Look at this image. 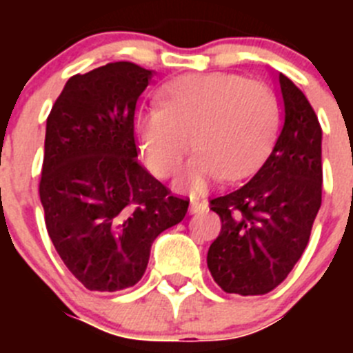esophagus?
Listing matches in <instances>:
<instances>
[{
  "mask_svg": "<svg viewBox=\"0 0 353 353\" xmlns=\"http://www.w3.org/2000/svg\"><path fill=\"white\" fill-rule=\"evenodd\" d=\"M205 208H207V201H203V199L196 198V196H191V214H198V212H203Z\"/></svg>",
  "mask_w": 353,
  "mask_h": 353,
  "instance_id": "1",
  "label": "esophagus"
}]
</instances>
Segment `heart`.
I'll return each instance as SVG.
<instances>
[{
	"mask_svg": "<svg viewBox=\"0 0 353 353\" xmlns=\"http://www.w3.org/2000/svg\"><path fill=\"white\" fill-rule=\"evenodd\" d=\"M279 102L267 84L235 74H189L176 77L161 104L139 117V134L150 168L170 176L194 145L199 152L183 182L205 189L226 176L244 179L267 159L279 129Z\"/></svg>",
	"mask_w": 353,
	"mask_h": 353,
	"instance_id": "b5f03b06",
	"label": "heart"
}]
</instances>
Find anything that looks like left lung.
<instances>
[{"mask_svg": "<svg viewBox=\"0 0 353 353\" xmlns=\"http://www.w3.org/2000/svg\"><path fill=\"white\" fill-rule=\"evenodd\" d=\"M285 125L249 182L210 199L221 217L207 265L226 293L265 295L301 260L322 205V127L304 93L279 74Z\"/></svg>", "mask_w": 353, "mask_h": 353, "instance_id": "8db88e82", "label": "left lung"}]
</instances>
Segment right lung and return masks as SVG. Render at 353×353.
<instances>
[{
	"label": "right lung",
	"mask_w": 353,
	"mask_h": 353,
	"mask_svg": "<svg viewBox=\"0 0 353 353\" xmlns=\"http://www.w3.org/2000/svg\"><path fill=\"white\" fill-rule=\"evenodd\" d=\"M152 76L130 61L76 74L48 117L39 185L46 228L92 292L136 285L154 240L189 208L138 162L134 113Z\"/></svg>",
	"instance_id": "right-lung-1"
}]
</instances>
